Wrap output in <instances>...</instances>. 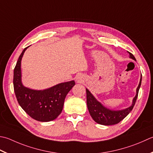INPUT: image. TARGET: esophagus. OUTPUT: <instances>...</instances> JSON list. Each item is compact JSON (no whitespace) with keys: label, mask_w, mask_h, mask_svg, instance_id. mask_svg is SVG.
Segmentation results:
<instances>
[{"label":"esophagus","mask_w":153,"mask_h":153,"mask_svg":"<svg viewBox=\"0 0 153 153\" xmlns=\"http://www.w3.org/2000/svg\"><path fill=\"white\" fill-rule=\"evenodd\" d=\"M78 81H79V80H78Z\"/></svg>","instance_id":"obj_1"}]
</instances>
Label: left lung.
<instances>
[{
    "mask_svg": "<svg viewBox=\"0 0 153 153\" xmlns=\"http://www.w3.org/2000/svg\"><path fill=\"white\" fill-rule=\"evenodd\" d=\"M128 53H129V58L136 61L135 58L132 53L130 52H128ZM141 81L142 75L140 76L139 86L137 88L136 95L133 100L132 105L127 108L122 110L114 111L106 108L100 102H99L88 89H86L87 105H88L89 112L93 119L98 124L103 125H112L119 123L123 119L126 117L128 113L132 111L137 97H138V93L140 85H141Z\"/></svg>",
    "mask_w": 153,
    "mask_h": 153,
    "instance_id": "obj_1",
    "label": "left lung"
}]
</instances>
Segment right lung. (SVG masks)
Returning <instances> with one entry per match:
<instances>
[{"label":"right lung","mask_w":153,"mask_h":153,"mask_svg":"<svg viewBox=\"0 0 153 153\" xmlns=\"http://www.w3.org/2000/svg\"><path fill=\"white\" fill-rule=\"evenodd\" d=\"M28 47L21 53L14 70L15 95L20 107L32 119L41 122L53 121L61 113L65 98L76 83L72 80L44 90H34L24 86L21 78V60Z\"/></svg>","instance_id":"right-lung-1"}]
</instances>
